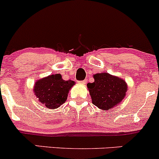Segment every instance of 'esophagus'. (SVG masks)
Masks as SVG:
<instances>
[{
  "label": "esophagus",
  "instance_id": "1",
  "mask_svg": "<svg viewBox=\"0 0 159 159\" xmlns=\"http://www.w3.org/2000/svg\"><path fill=\"white\" fill-rule=\"evenodd\" d=\"M80 83H82V84H86V80H83V81H80Z\"/></svg>",
  "mask_w": 159,
  "mask_h": 159
}]
</instances>
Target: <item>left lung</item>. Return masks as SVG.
<instances>
[{"instance_id":"left-lung-1","label":"left lung","mask_w":159,"mask_h":159,"mask_svg":"<svg viewBox=\"0 0 159 159\" xmlns=\"http://www.w3.org/2000/svg\"><path fill=\"white\" fill-rule=\"evenodd\" d=\"M94 82L88 83L87 88L92 102L102 110H109L125 97L128 86L124 80L108 73L93 75Z\"/></svg>"}]
</instances>
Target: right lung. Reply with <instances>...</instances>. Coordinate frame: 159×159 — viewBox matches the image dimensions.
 <instances>
[{"mask_svg":"<svg viewBox=\"0 0 159 159\" xmlns=\"http://www.w3.org/2000/svg\"><path fill=\"white\" fill-rule=\"evenodd\" d=\"M75 85L73 80H64L61 74L50 75L37 80L34 92L38 100L48 109H57L67 99L68 93Z\"/></svg>","mask_w":159,"mask_h":159,"instance_id":"obj_1","label":"right lung"}]
</instances>
